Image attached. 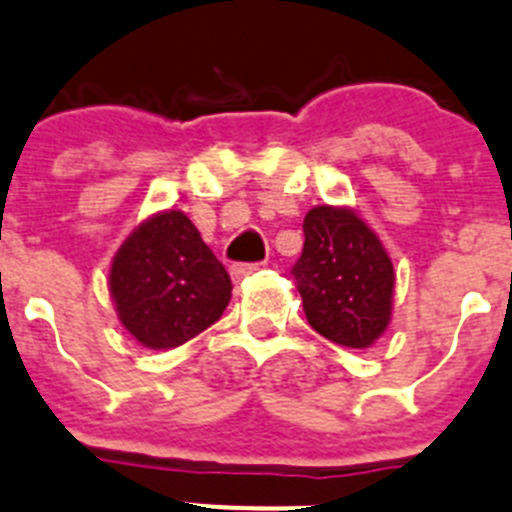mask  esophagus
I'll return each instance as SVG.
<instances>
[{"label":"esophagus","instance_id":"esophagus-1","mask_svg":"<svg viewBox=\"0 0 512 512\" xmlns=\"http://www.w3.org/2000/svg\"><path fill=\"white\" fill-rule=\"evenodd\" d=\"M262 267V262H237V265L229 267V275H232L234 283H240V280L250 278L252 272H257Z\"/></svg>","mask_w":512,"mask_h":512}]
</instances>
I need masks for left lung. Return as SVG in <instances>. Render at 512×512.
Masks as SVG:
<instances>
[{
    "label": "left lung",
    "mask_w": 512,
    "mask_h": 512,
    "mask_svg": "<svg viewBox=\"0 0 512 512\" xmlns=\"http://www.w3.org/2000/svg\"><path fill=\"white\" fill-rule=\"evenodd\" d=\"M293 278L305 318L328 341L369 348L391 321L394 265L374 229L348 207H313Z\"/></svg>",
    "instance_id": "obj_1"
}]
</instances>
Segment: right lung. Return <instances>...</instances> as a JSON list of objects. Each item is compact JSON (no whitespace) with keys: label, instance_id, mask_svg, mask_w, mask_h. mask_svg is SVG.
<instances>
[{"label":"right lung","instance_id":"obj_1","mask_svg":"<svg viewBox=\"0 0 512 512\" xmlns=\"http://www.w3.org/2000/svg\"><path fill=\"white\" fill-rule=\"evenodd\" d=\"M111 298L141 346L176 348L222 318L232 280L179 209L138 224L111 265Z\"/></svg>","mask_w":512,"mask_h":512}]
</instances>
